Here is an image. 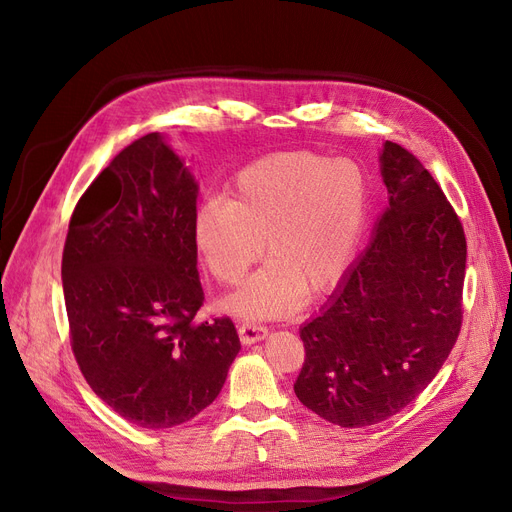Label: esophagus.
<instances>
[{
    "instance_id": "esophagus-1",
    "label": "esophagus",
    "mask_w": 512,
    "mask_h": 512,
    "mask_svg": "<svg viewBox=\"0 0 512 512\" xmlns=\"http://www.w3.org/2000/svg\"><path fill=\"white\" fill-rule=\"evenodd\" d=\"M238 336H240L242 344H253L267 336V328L253 324V321H245V324L238 326Z\"/></svg>"
}]
</instances>
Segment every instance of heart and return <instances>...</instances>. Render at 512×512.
I'll return each mask as SVG.
<instances>
[{
  "instance_id": "1",
  "label": "heart",
  "mask_w": 512,
  "mask_h": 512,
  "mask_svg": "<svg viewBox=\"0 0 512 512\" xmlns=\"http://www.w3.org/2000/svg\"><path fill=\"white\" fill-rule=\"evenodd\" d=\"M365 220V186L348 161L311 151L255 159L228 186L226 201L195 215V242L209 274L236 286L263 253L270 257L228 309L242 317H282L346 272Z\"/></svg>"
}]
</instances>
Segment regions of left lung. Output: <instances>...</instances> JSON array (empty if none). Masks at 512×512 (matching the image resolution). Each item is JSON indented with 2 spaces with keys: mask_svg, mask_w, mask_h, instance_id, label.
I'll return each mask as SVG.
<instances>
[{
  "mask_svg": "<svg viewBox=\"0 0 512 512\" xmlns=\"http://www.w3.org/2000/svg\"><path fill=\"white\" fill-rule=\"evenodd\" d=\"M390 205L330 303L301 328L294 392L340 427L380 423L436 378L463 326L467 238L421 161L382 151Z\"/></svg>",
  "mask_w": 512,
  "mask_h": 512,
  "instance_id": "obj_1",
  "label": "left lung"
}]
</instances>
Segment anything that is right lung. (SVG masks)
<instances>
[{"label": "right lung", "mask_w": 512, "mask_h": 512, "mask_svg": "<svg viewBox=\"0 0 512 512\" xmlns=\"http://www.w3.org/2000/svg\"><path fill=\"white\" fill-rule=\"evenodd\" d=\"M197 184L157 132L78 199L62 255L74 359L91 390L147 429L193 419L240 351L230 317L197 321Z\"/></svg>", "instance_id": "1"}]
</instances>
